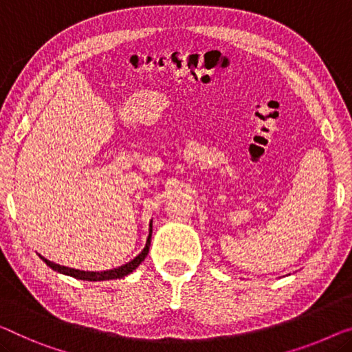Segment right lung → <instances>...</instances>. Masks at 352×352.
<instances>
[{
	"label": "right lung",
	"mask_w": 352,
	"mask_h": 352,
	"mask_svg": "<svg viewBox=\"0 0 352 352\" xmlns=\"http://www.w3.org/2000/svg\"><path fill=\"white\" fill-rule=\"evenodd\" d=\"M151 232H153V219L150 221V229H148V237H146V243L144 246V250L135 256L134 259H131L126 264L117 267V269H110V270H102V272H90V270H78V269H72V267H66V265H60L55 264V262L49 261L44 256L39 254V258L45 262L47 265L50 267L52 270L58 272V274L77 278V280H83V281H106V280H120V278H124L126 275L133 274V272L138 269V267L142 264V261L146 258L150 250V243H151Z\"/></svg>",
	"instance_id": "obj_1"
}]
</instances>
